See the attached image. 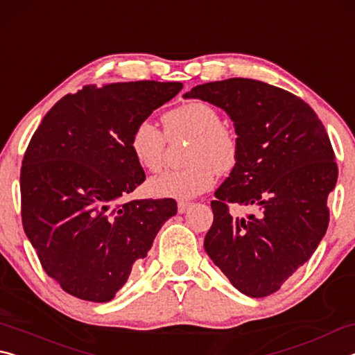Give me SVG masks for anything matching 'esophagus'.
Masks as SVG:
<instances>
[{"label":"esophagus","instance_id":"34e87169","mask_svg":"<svg viewBox=\"0 0 355 355\" xmlns=\"http://www.w3.org/2000/svg\"><path fill=\"white\" fill-rule=\"evenodd\" d=\"M189 207H191L189 202H178V213H180V214L186 213V211H188Z\"/></svg>","mask_w":355,"mask_h":355}]
</instances>
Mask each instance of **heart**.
<instances>
[{
    "label": "heart",
    "mask_w": 355,
    "mask_h": 355,
    "mask_svg": "<svg viewBox=\"0 0 355 355\" xmlns=\"http://www.w3.org/2000/svg\"><path fill=\"white\" fill-rule=\"evenodd\" d=\"M169 139L192 137L186 153L184 169L167 171L148 180L147 189L163 199L188 200L211 189L219 175L232 172L238 164L239 142L232 128L220 123L216 107L205 101L173 107L163 117ZM130 147L137 164L148 172H158L164 166L167 138L155 123L142 120L131 133Z\"/></svg>",
    "instance_id": "obj_1"
}]
</instances>
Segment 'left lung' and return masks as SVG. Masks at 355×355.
I'll return each instance as SVG.
<instances>
[{
	"label": "left lung",
	"mask_w": 355,
	"mask_h": 355,
	"mask_svg": "<svg viewBox=\"0 0 355 355\" xmlns=\"http://www.w3.org/2000/svg\"><path fill=\"white\" fill-rule=\"evenodd\" d=\"M184 98L224 110L239 142L238 164L214 192L207 254L245 296H269L326 235L327 197L338 178L326 128L302 98L249 78L200 84ZM228 202L261 213L233 218Z\"/></svg>",
	"instance_id": "1"
}]
</instances>
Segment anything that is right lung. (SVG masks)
<instances>
[{
  "label": "right lung",
  "instance_id": "right-lung-1",
  "mask_svg": "<svg viewBox=\"0 0 355 355\" xmlns=\"http://www.w3.org/2000/svg\"><path fill=\"white\" fill-rule=\"evenodd\" d=\"M182 87L84 86L59 100L29 141L20 172L23 228L44 271L71 296L111 300L175 216L173 199H120L146 180L131 133Z\"/></svg>",
  "mask_w": 355,
  "mask_h": 355
}]
</instances>
